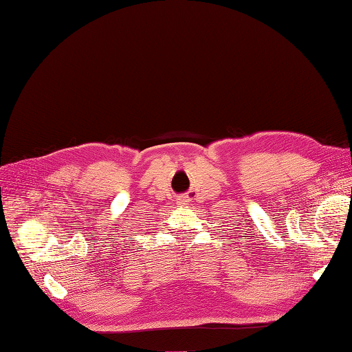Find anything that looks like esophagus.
Instances as JSON below:
<instances>
[{
	"instance_id": "34e87169",
	"label": "esophagus",
	"mask_w": 352,
	"mask_h": 352,
	"mask_svg": "<svg viewBox=\"0 0 352 352\" xmlns=\"http://www.w3.org/2000/svg\"><path fill=\"white\" fill-rule=\"evenodd\" d=\"M188 201H190V199L187 196H181L177 199V205H179V207H185V205L188 204Z\"/></svg>"
}]
</instances>
